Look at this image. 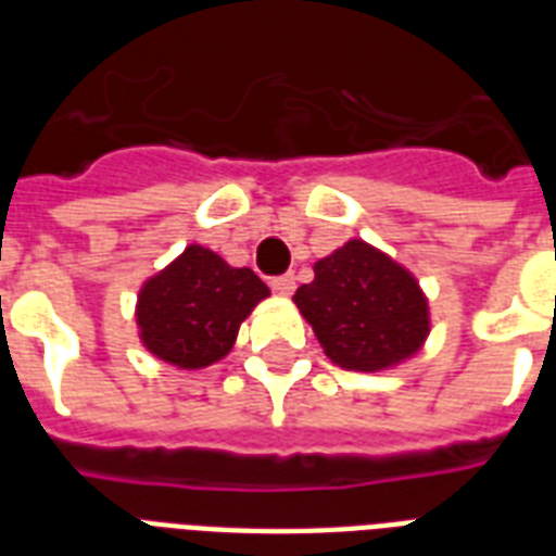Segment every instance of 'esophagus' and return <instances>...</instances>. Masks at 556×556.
Segmentation results:
<instances>
[{
    "mask_svg": "<svg viewBox=\"0 0 556 556\" xmlns=\"http://www.w3.org/2000/svg\"><path fill=\"white\" fill-rule=\"evenodd\" d=\"M270 288H274V291H277V294H282V296L294 294V288H296L294 274H282V277H274V279H270Z\"/></svg>",
    "mask_w": 556,
    "mask_h": 556,
    "instance_id": "34e87169",
    "label": "esophagus"
}]
</instances>
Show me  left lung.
<instances>
[{
	"label": "left lung",
	"instance_id": "1",
	"mask_svg": "<svg viewBox=\"0 0 556 556\" xmlns=\"http://www.w3.org/2000/svg\"><path fill=\"white\" fill-rule=\"evenodd\" d=\"M294 303L331 364L380 371L413 357L430 334V305L418 279L364 239L314 262Z\"/></svg>",
	"mask_w": 556,
	"mask_h": 556
}]
</instances>
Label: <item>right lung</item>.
I'll use <instances>...</instances> for the list:
<instances>
[{"mask_svg": "<svg viewBox=\"0 0 556 556\" xmlns=\"http://www.w3.org/2000/svg\"><path fill=\"white\" fill-rule=\"evenodd\" d=\"M251 268H230L218 253L190 244L143 282L135 320L141 343L178 369H204L233 349L239 326L268 296Z\"/></svg>", "mask_w": 556, "mask_h": 556, "instance_id": "obj_1", "label": "right lung"}]
</instances>
